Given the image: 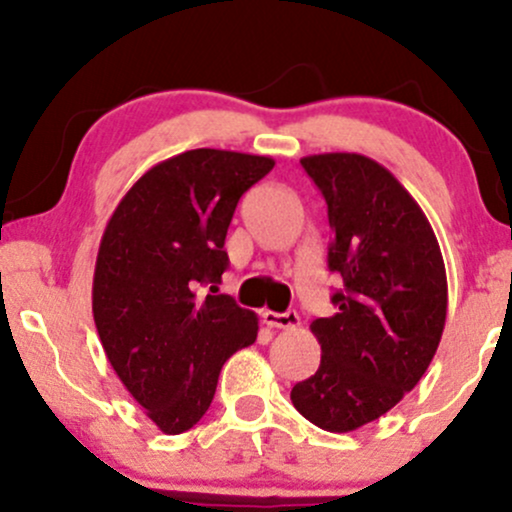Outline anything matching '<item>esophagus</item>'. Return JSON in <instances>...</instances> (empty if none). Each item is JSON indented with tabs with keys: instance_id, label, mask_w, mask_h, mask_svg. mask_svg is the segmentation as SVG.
Wrapping results in <instances>:
<instances>
[{
	"instance_id": "esophagus-1",
	"label": "esophagus",
	"mask_w": 512,
	"mask_h": 512,
	"mask_svg": "<svg viewBox=\"0 0 512 512\" xmlns=\"http://www.w3.org/2000/svg\"><path fill=\"white\" fill-rule=\"evenodd\" d=\"M262 322L267 327H276V330H296L301 325V317H298L296 310H289V313H272V310H264Z\"/></svg>"
}]
</instances>
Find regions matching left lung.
Here are the masks:
<instances>
[{"label":"left lung","mask_w":512,"mask_h":512,"mask_svg":"<svg viewBox=\"0 0 512 512\" xmlns=\"http://www.w3.org/2000/svg\"><path fill=\"white\" fill-rule=\"evenodd\" d=\"M327 202L337 313L310 325L320 366L291 402L322 431L349 433L387 414L436 356L448 279L436 233L385 166L361 154L301 158Z\"/></svg>","instance_id":"1"}]
</instances>
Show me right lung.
<instances>
[{"label": "right lung", "instance_id": "1", "mask_svg": "<svg viewBox=\"0 0 512 512\" xmlns=\"http://www.w3.org/2000/svg\"><path fill=\"white\" fill-rule=\"evenodd\" d=\"M274 158L192 149L154 168L120 199L93 272V320L110 366L163 433L190 431L207 414L221 366L255 344L257 315L219 284L238 199Z\"/></svg>", "mask_w": 512, "mask_h": 512}]
</instances>
